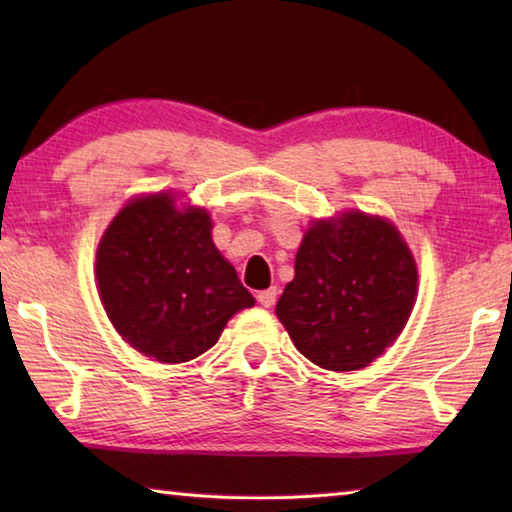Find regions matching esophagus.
Listing matches in <instances>:
<instances>
[{"label": "esophagus", "mask_w": 512, "mask_h": 512, "mask_svg": "<svg viewBox=\"0 0 512 512\" xmlns=\"http://www.w3.org/2000/svg\"><path fill=\"white\" fill-rule=\"evenodd\" d=\"M275 300H277V289H275V287L257 293V302H259V305H262V307H273Z\"/></svg>", "instance_id": "obj_1"}]
</instances>
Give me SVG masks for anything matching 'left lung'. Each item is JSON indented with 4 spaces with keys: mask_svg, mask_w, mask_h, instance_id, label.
<instances>
[{
    "mask_svg": "<svg viewBox=\"0 0 512 512\" xmlns=\"http://www.w3.org/2000/svg\"><path fill=\"white\" fill-rule=\"evenodd\" d=\"M418 268L400 232L379 216L316 221L275 314L300 354L325 370L366 368L411 316Z\"/></svg>",
    "mask_w": 512,
    "mask_h": 512,
    "instance_id": "obj_1",
    "label": "left lung"
}]
</instances>
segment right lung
Returning a JSON list of instances; mask_svg holds the SVG:
<instances>
[{
	"instance_id": "add662e5",
	"label": "right lung",
	"mask_w": 512,
	"mask_h": 512,
	"mask_svg": "<svg viewBox=\"0 0 512 512\" xmlns=\"http://www.w3.org/2000/svg\"><path fill=\"white\" fill-rule=\"evenodd\" d=\"M103 309L124 341L160 363L201 357L255 298L212 244L210 214L169 194L128 203L97 250Z\"/></svg>"
}]
</instances>
